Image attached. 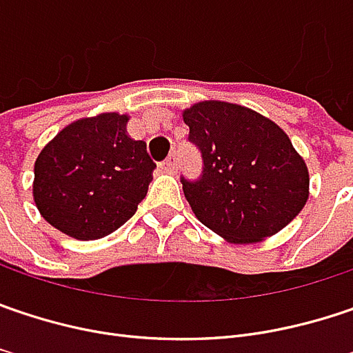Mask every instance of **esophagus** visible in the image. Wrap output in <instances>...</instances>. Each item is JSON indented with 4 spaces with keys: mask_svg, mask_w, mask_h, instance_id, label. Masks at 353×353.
Segmentation results:
<instances>
[{
    "mask_svg": "<svg viewBox=\"0 0 353 353\" xmlns=\"http://www.w3.org/2000/svg\"><path fill=\"white\" fill-rule=\"evenodd\" d=\"M176 157L172 156V157H168V159H165V161H163V163H161V165H159V168H161V170H163V172H165V174H174V172H176Z\"/></svg>",
    "mask_w": 353,
    "mask_h": 353,
    "instance_id": "34e87169",
    "label": "esophagus"
}]
</instances>
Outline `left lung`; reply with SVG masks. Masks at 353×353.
<instances>
[{"label":"left lung","instance_id":"obj_1","mask_svg":"<svg viewBox=\"0 0 353 353\" xmlns=\"http://www.w3.org/2000/svg\"><path fill=\"white\" fill-rule=\"evenodd\" d=\"M203 159L196 181L181 177L196 218L232 243H254L283 230L305 205L310 174L278 123L228 101L183 112Z\"/></svg>","mask_w":353,"mask_h":353}]
</instances>
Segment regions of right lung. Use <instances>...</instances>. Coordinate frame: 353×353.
I'll list each match as a JSON object with an SVG mask.
<instances>
[{
    "label": "right lung",
    "mask_w": 353,
    "mask_h": 353,
    "mask_svg": "<svg viewBox=\"0 0 353 353\" xmlns=\"http://www.w3.org/2000/svg\"><path fill=\"white\" fill-rule=\"evenodd\" d=\"M128 115L83 117L41 150L33 168V201L55 230L99 239L121 228L145 197L156 163L128 135Z\"/></svg>",
    "instance_id": "right-lung-1"
}]
</instances>
